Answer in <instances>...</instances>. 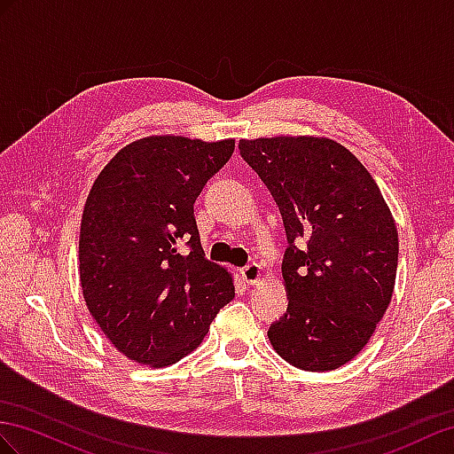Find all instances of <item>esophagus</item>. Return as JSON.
Segmentation results:
<instances>
[{
	"label": "esophagus",
	"mask_w": 454,
	"mask_h": 454,
	"mask_svg": "<svg viewBox=\"0 0 454 454\" xmlns=\"http://www.w3.org/2000/svg\"><path fill=\"white\" fill-rule=\"evenodd\" d=\"M239 276H241V280L246 282L247 286L257 284V282L261 280V276H262V272H261V264H257V262H251V264H247L246 269H241V270H239Z\"/></svg>",
	"instance_id": "obj_1"
}]
</instances>
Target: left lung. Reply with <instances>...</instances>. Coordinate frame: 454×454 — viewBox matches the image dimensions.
I'll return each mask as SVG.
<instances>
[{
	"mask_svg": "<svg viewBox=\"0 0 454 454\" xmlns=\"http://www.w3.org/2000/svg\"><path fill=\"white\" fill-rule=\"evenodd\" d=\"M239 153L270 190L289 243L274 351L307 372L340 368L389 307L399 257L389 207L363 162L330 137L239 139Z\"/></svg>",
	"mask_w": 454,
	"mask_h": 454,
	"instance_id": "obj_1",
	"label": "left lung"
}]
</instances>
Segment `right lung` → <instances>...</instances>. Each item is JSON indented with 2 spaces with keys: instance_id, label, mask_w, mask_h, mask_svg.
<instances>
[{
  "instance_id": "obj_1",
  "label": "right lung",
  "mask_w": 454,
  "mask_h": 454,
  "mask_svg": "<svg viewBox=\"0 0 454 454\" xmlns=\"http://www.w3.org/2000/svg\"><path fill=\"white\" fill-rule=\"evenodd\" d=\"M236 139L149 136L99 172L80 224V286L107 340L134 363L170 366L200 347L234 299L231 274L205 259L193 203ZM191 247L182 255L179 247Z\"/></svg>"
}]
</instances>
